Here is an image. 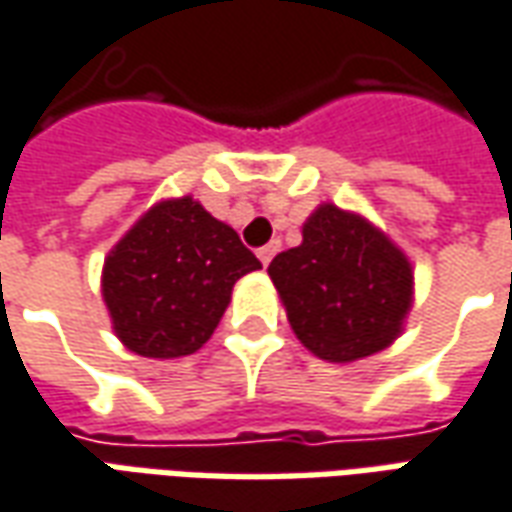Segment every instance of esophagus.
<instances>
[{"label": "esophagus", "mask_w": 512, "mask_h": 512, "mask_svg": "<svg viewBox=\"0 0 512 512\" xmlns=\"http://www.w3.org/2000/svg\"><path fill=\"white\" fill-rule=\"evenodd\" d=\"M277 252H280V241H271V244L257 249V257H260V263H263V266H268V263H271V257L277 255Z\"/></svg>", "instance_id": "obj_1"}]
</instances>
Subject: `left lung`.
Segmentation results:
<instances>
[{"instance_id": "obj_1", "label": "left lung", "mask_w": 512, "mask_h": 512, "mask_svg": "<svg viewBox=\"0 0 512 512\" xmlns=\"http://www.w3.org/2000/svg\"><path fill=\"white\" fill-rule=\"evenodd\" d=\"M288 321L307 349L330 363L374 355L402 332L413 271L407 257L366 219L321 205L302 244L271 260Z\"/></svg>"}]
</instances>
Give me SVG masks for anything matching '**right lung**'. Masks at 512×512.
<instances>
[{
	"label": "right lung",
	"instance_id": "1",
	"mask_svg": "<svg viewBox=\"0 0 512 512\" xmlns=\"http://www.w3.org/2000/svg\"><path fill=\"white\" fill-rule=\"evenodd\" d=\"M260 268L238 232L191 196L155 205L105 260L107 310L141 357H182L213 335L232 285Z\"/></svg>",
	"mask_w": 512,
	"mask_h": 512
}]
</instances>
